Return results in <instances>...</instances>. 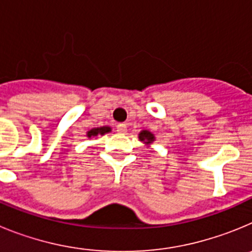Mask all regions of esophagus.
<instances>
[{"mask_svg":"<svg viewBox=\"0 0 252 252\" xmlns=\"http://www.w3.org/2000/svg\"><path fill=\"white\" fill-rule=\"evenodd\" d=\"M116 128H117V132L119 133H125L126 132V130H127V127H126V125L125 124H119L117 126H116Z\"/></svg>","mask_w":252,"mask_h":252,"instance_id":"34e87169","label":"esophagus"}]
</instances>
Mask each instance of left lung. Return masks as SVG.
<instances>
[{
  "mask_svg": "<svg viewBox=\"0 0 252 252\" xmlns=\"http://www.w3.org/2000/svg\"><path fill=\"white\" fill-rule=\"evenodd\" d=\"M139 140L145 144L146 148H150L151 144L155 141V135L148 130H142L141 132L139 133Z\"/></svg>",
  "mask_w": 252,
  "mask_h": 252,
  "instance_id": "1",
  "label": "left lung"
}]
</instances>
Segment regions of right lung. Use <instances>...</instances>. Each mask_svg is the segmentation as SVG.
I'll list each match as a JSON object with an SVG mask.
<instances>
[{
    "instance_id": "1",
    "label": "right lung",
    "mask_w": 252,
    "mask_h": 252,
    "mask_svg": "<svg viewBox=\"0 0 252 252\" xmlns=\"http://www.w3.org/2000/svg\"><path fill=\"white\" fill-rule=\"evenodd\" d=\"M112 128L110 126H101V127H94V128H91L88 132H87V136L90 137H95L98 136V135H104L107 132H111Z\"/></svg>"
}]
</instances>
